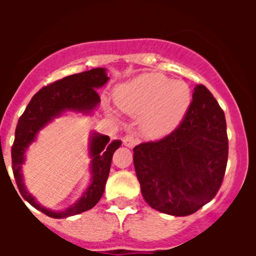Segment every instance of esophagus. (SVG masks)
<instances>
[{
  "label": "esophagus",
  "mask_w": 256,
  "mask_h": 256,
  "mask_svg": "<svg viewBox=\"0 0 256 256\" xmlns=\"http://www.w3.org/2000/svg\"><path fill=\"white\" fill-rule=\"evenodd\" d=\"M123 144H124V146H126V148H134L136 144H138V140L136 138L133 134H126L123 137Z\"/></svg>",
  "instance_id": "esophagus-1"
}]
</instances>
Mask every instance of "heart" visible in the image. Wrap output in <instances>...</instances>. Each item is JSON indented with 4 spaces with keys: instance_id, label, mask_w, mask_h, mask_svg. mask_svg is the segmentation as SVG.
Instances as JSON below:
<instances>
[{
    "instance_id": "heart-1",
    "label": "heart",
    "mask_w": 256,
    "mask_h": 256,
    "mask_svg": "<svg viewBox=\"0 0 256 256\" xmlns=\"http://www.w3.org/2000/svg\"><path fill=\"white\" fill-rule=\"evenodd\" d=\"M115 102L126 114L140 116V130L146 137L158 140L170 134L182 123L191 104V91L182 80L144 73L116 88ZM108 112L115 116L112 108Z\"/></svg>"
}]
</instances>
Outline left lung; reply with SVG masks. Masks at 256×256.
I'll list each match as a JSON object with an SVG mask.
<instances>
[{
	"label": "left lung",
	"instance_id": "obj_1",
	"mask_svg": "<svg viewBox=\"0 0 256 256\" xmlns=\"http://www.w3.org/2000/svg\"><path fill=\"white\" fill-rule=\"evenodd\" d=\"M228 160L226 116L205 86L198 84L177 130L133 148L142 196L152 209L174 216L198 212L214 196Z\"/></svg>",
	"mask_w": 256,
	"mask_h": 256
}]
</instances>
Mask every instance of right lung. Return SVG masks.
<instances>
[{"mask_svg":"<svg viewBox=\"0 0 256 256\" xmlns=\"http://www.w3.org/2000/svg\"><path fill=\"white\" fill-rule=\"evenodd\" d=\"M105 68L87 70L83 73L65 76L58 82L46 86L32 97L18 122L15 130V141L11 148L12 158V172L16 180L18 188L22 198L32 206L42 212L51 218H68L92 209L100 201L105 184L108 180L112 159L115 150L120 148L122 141L114 140L110 142V137L92 132L88 142V154L91 158L90 184L82 196L65 210H51L36 200L26 188L22 177V164L26 162V154L29 146L37 140L40 130L51 123L55 118L61 116L65 112H82L83 115H91L100 104V96L97 88H101L108 80Z\"/></svg>","mask_w":256,"mask_h":256,"instance_id":"right-lung-1","label":"right lung"}]
</instances>
